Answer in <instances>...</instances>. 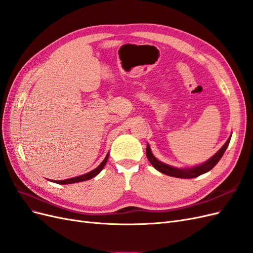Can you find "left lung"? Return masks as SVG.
Listing matches in <instances>:
<instances>
[{"label": "left lung", "instance_id": "8db88e82", "mask_svg": "<svg viewBox=\"0 0 253 253\" xmlns=\"http://www.w3.org/2000/svg\"><path fill=\"white\" fill-rule=\"evenodd\" d=\"M230 139H231V136L229 137V139L226 141V143L223 145V147H221V149L216 153L215 155H213L208 160V162H206L205 164L198 166V167L191 168V169H176V168L170 167L166 164H163L162 162H159V160L156 159L154 157V155L152 154L149 144H148L145 153H147V157L149 159V162L159 172H162L166 175L172 176V177H177V178H195V177H197V176H200L206 172L210 171L212 168L216 166V164L219 162V159L223 157L224 153L228 147V144H229V142H230Z\"/></svg>", "mask_w": 253, "mask_h": 253}]
</instances>
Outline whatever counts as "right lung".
Masks as SVG:
<instances>
[{
    "label": "right lung",
    "mask_w": 253,
    "mask_h": 253,
    "mask_svg": "<svg viewBox=\"0 0 253 253\" xmlns=\"http://www.w3.org/2000/svg\"><path fill=\"white\" fill-rule=\"evenodd\" d=\"M108 158H109V154L105 156L103 162L99 165L96 169H94L93 171H90L86 174H83L81 176H77V177H73V178H68V179H64V180H52L53 182L59 183V185H67V183H75V182H80V181H84V180H88L90 178L95 177L96 175H98L99 173L101 172V170L104 168L106 162H108Z\"/></svg>",
    "instance_id": "1"
}]
</instances>
